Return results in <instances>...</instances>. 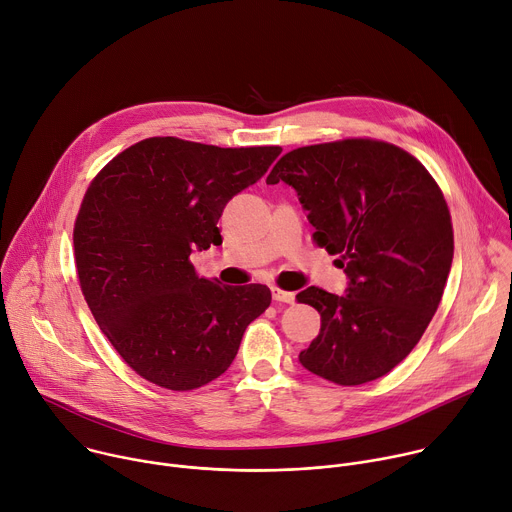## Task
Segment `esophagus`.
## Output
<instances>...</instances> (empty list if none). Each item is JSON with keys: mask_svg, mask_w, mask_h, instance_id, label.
<instances>
[{"mask_svg": "<svg viewBox=\"0 0 512 512\" xmlns=\"http://www.w3.org/2000/svg\"><path fill=\"white\" fill-rule=\"evenodd\" d=\"M272 299L276 303H295V293H289V291H282L278 287H272Z\"/></svg>", "mask_w": 512, "mask_h": 512, "instance_id": "esophagus-1", "label": "esophagus"}]
</instances>
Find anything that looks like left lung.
Instances as JSON below:
<instances>
[{"label": "left lung", "instance_id": "left-lung-1", "mask_svg": "<svg viewBox=\"0 0 512 512\" xmlns=\"http://www.w3.org/2000/svg\"><path fill=\"white\" fill-rule=\"evenodd\" d=\"M291 185L313 240L350 276L346 297L309 287L321 331L301 364L339 386L388 374L419 344L433 319L453 260L445 197L407 150L372 138L303 146L282 156L266 179Z\"/></svg>", "mask_w": 512, "mask_h": 512}]
</instances>
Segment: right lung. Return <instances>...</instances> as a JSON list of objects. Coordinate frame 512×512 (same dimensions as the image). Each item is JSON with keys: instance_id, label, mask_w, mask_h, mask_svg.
Here are the masks:
<instances>
[{"instance_id": "add662e5", "label": "right lung", "mask_w": 512, "mask_h": 512, "mask_svg": "<svg viewBox=\"0 0 512 512\" xmlns=\"http://www.w3.org/2000/svg\"><path fill=\"white\" fill-rule=\"evenodd\" d=\"M280 150L154 136L87 187L73 230L79 285L113 350L148 382L185 392L215 380L268 309V287H219L197 274L191 252L221 244L225 203Z\"/></svg>"}]
</instances>
